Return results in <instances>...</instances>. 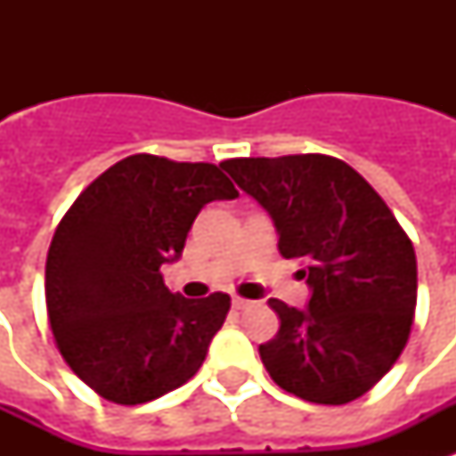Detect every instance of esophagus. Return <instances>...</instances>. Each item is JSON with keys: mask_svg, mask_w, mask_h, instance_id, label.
<instances>
[{"mask_svg": "<svg viewBox=\"0 0 456 456\" xmlns=\"http://www.w3.org/2000/svg\"><path fill=\"white\" fill-rule=\"evenodd\" d=\"M250 305H253V300L239 298V296H234V298H232V307H234V310H246V307H250Z\"/></svg>", "mask_w": 456, "mask_h": 456, "instance_id": "34e87169", "label": "esophagus"}]
</instances>
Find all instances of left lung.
<instances>
[{
  "label": "left lung",
  "instance_id": "left-lung-1",
  "mask_svg": "<svg viewBox=\"0 0 456 456\" xmlns=\"http://www.w3.org/2000/svg\"><path fill=\"white\" fill-rule=\"evenodd\" d=\"M270 213L279 253L303 260L305 310L270 298L281 326L260 346L272 381L317 404H346L388 374L417 307V256L386 200L338 158L300 153L220 163Z\"/></svg>",
  "mask_w": 456,
  "mask_h": 456
}]
</instances>
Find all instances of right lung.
<instances>
[{"label":"right lung","instance_id":"1","mask_svg":"<svg viewBox=\"0 0 456 456\" xmlns=\"http://www.w3.org/2000/svg\"><path fill=\"white\" fill-rule=\"evenodd\" d=\"M236 196L222 165L137 153L63 215L46 256V314L63 360L94 393L151 403L199 371L232 298L172 293L160 265L182 256L200 208Z\"/></svg>","mask_w":456,"mask_h":456}]
</instances>
